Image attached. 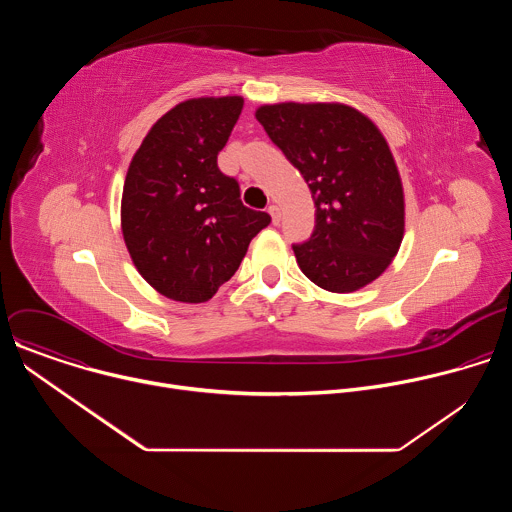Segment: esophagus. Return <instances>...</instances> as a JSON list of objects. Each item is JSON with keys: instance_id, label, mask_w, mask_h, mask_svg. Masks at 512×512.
I'll return each mask as SVG.
<instances>
[{"instance_id": "obj_1", "label": "esophagus", "mask_w": 512, "mask_h": 512, "mask_svg": "<svg viewBox=\"0 0 512 512\" xmlns=\"http://www.w3.org/2000/svg\"><path fill=\"white\" fill-rule=\"evenodd\" d=\"M267 212L271 214V221H273V225H277V223H279V206H277V204H271V206L267 208Z\"/></svg>"}]
</instances>
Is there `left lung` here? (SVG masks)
<instances>
[{"mask_svg":"<svg viewBox=\"0 0 512 512\" xmlns=\"http://www.w3.org/2000/svg\"><path fill=\"white\" fill-rule=\"evenodd\" d=\"M255 117L314 198V233L294 245L302 273L332 294L373 283L405 233L403 184L381 129L344 103L261 105Z\"/></svg>","mask_w":512,"mask_h":512,"instance_id":"left-lung-1","label":"left lung"}]
</instances>
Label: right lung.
<instances>
[{
  "mask_svg": "<svg viewBox=\"0 0 512 512\" xmlns=\"http://www.w3.org/2000/svg\"><path fill=\"white\" fill-rule=\"evenodd\" d=\"M243 97H198L172 107L131 158L121 231L139 275L162 296L208 302L239 269L251 239L271 223L241 202L216 166Z\"/></svg>",
  "mask_w": 512,
  "mask_h": 512,
  "instance_id": "add662e5",
  "label": "right lung"
}]
</instances>
